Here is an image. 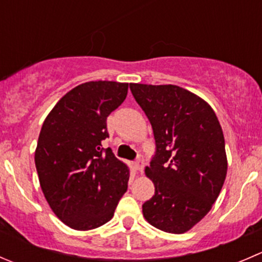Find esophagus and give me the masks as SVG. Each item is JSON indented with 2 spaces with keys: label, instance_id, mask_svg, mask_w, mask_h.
I'll list each match as a JSON object with an SVG mask.
<instances>
[{
  "label": "esophagus",
  "instance_id": "esophagus-1",
  "mask_svg": "<svg viewBox=\"0 0 262 262\" xmlns=\"http://www.w3.org/2000/svg\"><path fill=\"white\" fill-rule=\"evenodd\" d=\"M134 167H136V170H138V171H143L144 169V160H143V156L142 155H139L138 159L136 160V162H134Z\"/></svg>",
  "mask_w": 262,
  "mask_h": 262
}]
</instances>
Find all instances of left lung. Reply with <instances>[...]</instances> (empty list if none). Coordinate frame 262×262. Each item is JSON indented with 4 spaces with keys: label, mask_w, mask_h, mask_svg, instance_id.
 <instances>
[{
    "label": "left lung",
    "mask_w": 262,
    "mask_h": 262,
    "mask_svg": "<svg viewBox=\"0 0 262 262\" xmlns=\"http://www.w3.org/2000/svg\"><path fill=\"white\" fill-rule=\"evenodd\" d=\"M129 87L156 143L144 170L155 194L142 206L143 216L157 229L182 234L204 219L224 184L228 161L222 126L211 106L184 88Z\"/></svg>",
    "instance_id": "obj_1"
}]
</instances>
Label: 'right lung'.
<instances>
[{
	"instance_id": "right-lung-1",
	"label": "right lung",
	"mask_w": 262,
	"mask_h": 262,
	"mask_svg": "<svg viewBox=\"0 0 262 262\" xmlns=\"http://www.w3.org/2000/svg\"><path fill=\"white\" fill-rule=\"evenodd\" d=\"M128 83L87 82L73 88L43 123L34 161L48 205L75 230L106 224L128 189L129 169L101 142L106 119L128 95Z\"/></svg>"
}]
</instances>
